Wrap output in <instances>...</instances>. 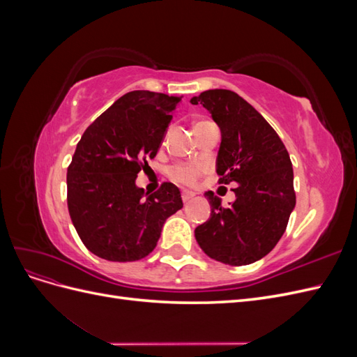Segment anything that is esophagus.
<instances>
[{
  "mask_svg": "<svg viewBox=\"0 0 357 357\" xmlns=\"http://www.w3.org/2000/svg\"><path fill=\"white\" fill-rule=\"evenodd\" d=\"M193 197H195V193H193V192H189V190H183V192H181V199H183V202L190 201Z\"/></svg>",
  "mask_w": 357,
  "mask_h": 357,
  "instance_id": "obj_1",
  "label": "esophagus"
}]
</instances>
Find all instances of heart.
Here are the masks:
<instances>
[{
    "mask_svg": "<svg viewBox=\"0 0 357 357\" xmlns=\"http://www.w3.org/2000/svg\"><path fill=\"white\" fill-rule=\"evenodd\" d=\"M202 123V122H199ZM204 172L202 165H192V164H178L169 169V177L180 185L192 186L195 185L198 177Z\"/></svg>",
    "mask_w": 357,
    "mask_h": 357,
    "instance_id": "obj_1",
    "label": "heart"
}]
</instances>
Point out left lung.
Returning <instances> with one entry per match:
<instances>
[{
    "instance_id": "left-lung-1",
    "label": "left lung",
    "mask_w": 357,
    "mask_h": 357,
    "mask_svg": "<svg viewBox=\"0 0 357 357\" xmlns=\"http://www.w3.org/2000/svg\"><path fill=\"white\" fill-rule=\"evenodd\" d=\"M190 102L205 107L220 128L219 183L236 185L235 201L226 208L213 192L205 193L211 214L195 229V238L214 261L253 264L275 247L295 208L289 153L273 126L238 93L210 89Z\"/></svg>"
}]
</instances>
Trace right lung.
I'll return each mask as SVG.
<instances>
[{"mask_svg": "<svg viewBox=\"0 0 357 357\" xmlns=\"http://www.w3.org/2000/svg\"><path fill=\"white\" fill-rule=\"evenodd\" d=\"M180 101L128 92L88 126L75 147L67 171L70 218L86 248L105 261L134 262L152 253L165 220L183 207L172 183L150 195L135 186Z\"/></svg>", "mask_w": 357, "mask_h": 357, "instance_id": "1", "label": "right lung"}]
</instances>
